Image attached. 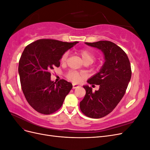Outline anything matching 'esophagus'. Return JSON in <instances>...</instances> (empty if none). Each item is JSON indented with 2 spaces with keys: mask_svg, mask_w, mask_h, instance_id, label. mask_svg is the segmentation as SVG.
Masks as SVG:
<instances>
[{
  "mask_svg": "<svg viewBox=\"0 0 150 150\" xmlns=\"http://www.w3.org/2000/svg\"><path fill=\"white\" fill-rule=\"evenodd\" d=\"M79 87V84H73L72 85V88L73 89H76V88H78Z\"/></svg>",
  "mask_w": 150,
  "mask_h": 150,
  "instance_id": "obj_1",
  "label": "esophagus"
}]
</instances>
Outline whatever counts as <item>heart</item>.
Masks as SVG:
<instances>
[{"mask_svg": "<svg viewBox=\"0 0 150 150\" xmlns=\"http://www.w3.org/2000/svg\"><path fill=\"white\" fill-rule=\"evenodd\" d=\"M79 54L84 63L89 62L91 64L95 59L94 54L91 51H90L89 50L81 49L79 51ZM68 56H69V52H64L62 55L61 57V62L63 63V64H65L67 62ZM67 76L68 79L74 81V82H78V81H80L81 78H82V74L76 71H70L67 73Z\"/></svg>", "mask_w": 150, "mask_h": 150, "instance_id": "b5f03b06", "label": "heart"}]
</instances>
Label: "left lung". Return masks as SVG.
<instances>
[{
    "mask_svg": "<svg viewBox=\"0 0 150 150\" xmlns=\"http://www.w3.org/2000/svg\"><path fill=\"white\" fill-rule=\"evenodd\" d=\"M85 44L101 50L104 63L87 81L92 86L99 85V89L93 92L92 88L83 86L86 95L80 102V109L86 116L101 118L110 114L125 95L131 77V65L126 54L115 43L100 40Z\"/></svg>",
    "mask_w": 150,
    "mask_h": 150,
    "instance_id": "obj_1",
    "label": "left lung"
}]
</instances>
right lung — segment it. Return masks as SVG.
<instances>
[{
	"instance_id": "add662e5",
	"label": "right lung",
	"mask_w": 150,
	"mask_h": 150,
	"mask_svg": "<svg viewBox=\"0 0 150 150\" xmlns=\"http://www.w3.org/2000/svg\"><path fill=\"white\" fill-rule=\"evenodd\" d=\"M78 42L39 39L24 49L18 71L26 100L35 111L50 115L57 111L72 88L64 79L51 80V71L59 67L62 55Z\"/></svg>"
}]
</instances>
